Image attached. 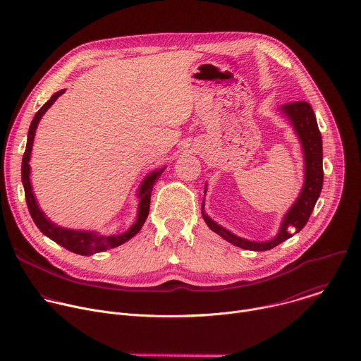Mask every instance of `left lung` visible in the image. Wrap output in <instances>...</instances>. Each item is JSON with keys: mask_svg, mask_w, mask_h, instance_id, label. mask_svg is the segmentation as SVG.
<instances>
[{"mask_svg": "<svg viewBox=\"0 0 361 361\" xmlns=\"http://www.w3.org/2000/svg\"><path fill=\"white\" fill-rule=\"evenodd\" d=\"M290 120L295 128L296 135L300 139L303 156H305V184L298 197L296 202L290 207L285 215L278 235L267 243H254L248 239L239 238L232 232L226 231L216 222H214L204 212L202 201V218L207 225L222 236L225 241L231 243L235 247L250 250V251H268L282 244L292 236V233L299 232L309 221L310 214L314 208V204L320 195L323 187V147H322V135L316 122V116L312 106L307 102L299 100L283 104L281 109ZM205 192V191H204Z\"/></svg>", "mask_w": 361, "mask_h": 361, "instance_id": "8db88e82", "label": "left lung"}]
</instances>
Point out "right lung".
I'll return each mask as SVG.
<instances>
[{"mask_svg": "<svg viewBox=\"0 0 361 361\" xmlns=\"http://www.w3.org/2000/svg\"><path fill=\"white\" fill-rule=\"evenodd\" d=\"M65 90H59L56 93H54L51 96V99L37 111V114L34 116L31 126H30V132H28V140H27V149L23 157V167H21V176H23V184H24V190H25V200H27V205L30 209V214L34 219V222L37 224V226L39 228V231L42 233H45L48 238H51L52 241H55L56 244L62 245L63 248H66L71 252L79 254V255H93L96 252H103L111 248H116L118 245L125 244L126 241H129L130 238H133L140 228L143 226L147 215H149V209H150V197H152V191L153 187L156 184V181L160 178L161 173L164 171V169L156 170L153 171L150 176H147L140 188H139V214H137V219L136 222L130 226L129 231L120 233V235H97L96 232H87V231H75V229H66L62 226L55 225L52 221H49L44 212L39 209L34 192H32V187H31V181H30V157H31V150H32V143H34V136H35V130L37 126L39 123L41 117L44 116V113L48 110V107L52 106V103L63 93Z\"/></svg>", "mask_w": 361, "mask_h": 361, "instance_id": "1", "label": "right lung"}]
</instances>
